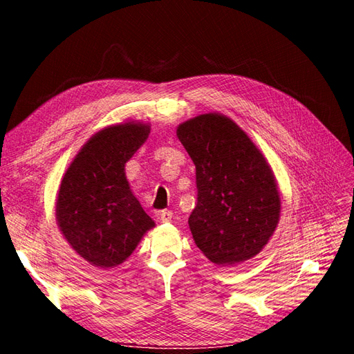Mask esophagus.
<instances>
[{"instance_id":"34e87169","label":"esophagus","mask_w":354,"mask_h":354,"mask_svg":"<svg viewBox=\"0 0 354 354\" xmlns=\"http://www.w3.org/2000/svg\"><path fill=\"white\" fill-rule=\"evenodd\" d=\"M159 220L162 221V223H169L171 220H173V212L168 211V209L160 211V214H159Z\"/></svg>"}]
</instances>
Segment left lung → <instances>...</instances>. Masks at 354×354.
<instances>
[{
    "label": "left lung",
    "instance_id": "1",
    "mask_svg": "<svg viewBox=\"0 0 354 354\" xmlns=\"http://www.w3.org/2000/svg\"><path fill=\"white\" fill-rule=\"evenodd\" d=\"M177 137L196 167L198 202L189 217L196 246L218 266L252 259L281 216L269 162L246 133L220 113L180 124Z\"/></svg>",
    "mask_w": 354,
    "mask_h": 354
}]
</instances>
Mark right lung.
Returning <instances> with one entry per match:
<instances>
[{
	"instance_id": "obj_1",
	"label": "right lung",
	"mask_w": 354,
	"mask_h": 354,
	"mask_svg": "<svg viewBox=\"0 0 354 354\" xmlns=\"http://www.w3.org/2000/svg\"><path fill=\"white\" fill-rule=\"evenodd\" d=\"M149 133L142 122L106 127L81 147L60 183V232L75 252L100 269L124 263L155 227L125 177V164Z\"/></svg>"
}]
</instances>
